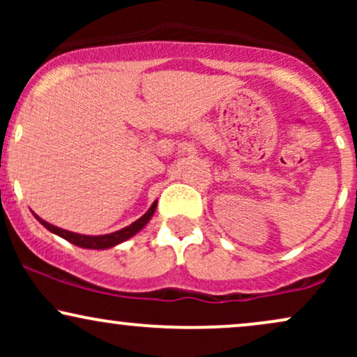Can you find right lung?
<instances>
[{"label": "right lung", "instance_id": "right-lung-1", "mask_svg": "<svg viewBox=\"0 0 357 357\" xmlns=\"http://www.w3.org/2000/svg\"><path fill=\"white\" fill-rule=\"evenodd\" d=\"M155 206H158V202L153 203V206L147 210L144 215L141 216V218L134 221L132 225H129V227L122 228V230L119 231H114V233H109V235H99V236H90V235H80V233H73V231H67V230H61L59 227H53V225L47 223V221L40 218V216L35 215V218L40 221V223L43 225L47 230H50L52 233H55V235L61 236V238H65L67 241H70V243L77 245V247H82V248H90V250H104V248H110V247H116V245L122 243V241H126L127 238H130V236L136 235L137 231H141L142 228L146 227L147 221L153 218L154 211H155Z\"/></svg>", "mask_w": 357, "mask_h": 357}]
</instances>
